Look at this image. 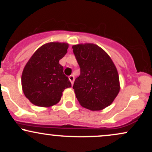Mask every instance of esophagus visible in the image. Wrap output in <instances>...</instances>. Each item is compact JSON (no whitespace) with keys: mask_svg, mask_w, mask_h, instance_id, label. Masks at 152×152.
Masks as SVG:
<instances>
[{"mask_svg":"<svg viewBox=\"0 0 152 152\" xmlns=\"http://www.w3.org/2000/svg\"><path fill=\"white\" fill-rule=\"evenodd\" d=\"M69 81H71V84L73 85V83H74V76H73V75H71V76H69Z\"/></svg>","mask_w":152,"mask_h":152,"instance_id":"1","label":"esophagus"}]
</instances>
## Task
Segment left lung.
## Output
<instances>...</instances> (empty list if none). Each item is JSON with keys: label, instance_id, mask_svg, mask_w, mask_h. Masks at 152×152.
Returning a JSON list of instances; mask_svg holds the SVG:
<instances>
[{"label": "left lung", "instance_id": "obj_1", "mask_svg": "<svg viewBox=\"0 0 152 152\" xmlns=\"http://www.w3.org/2000/svg\"><path fill=\"white\" fill-rule=\"evenodd\" d=\"M72 48L81 69L73 86L78 102L91 111L105 109L120 91L116 66L105 50L94 43H80Z\"/></svg>", "mask_w": 152, "mask_h": 152}]
</instances>
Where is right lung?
<instances>
[{
    "label": "right lung",
    "instance_id": "obj_1",
    "mask_svg": "<svg viewBox=\"0 0 152 152\" xmlns=\"http://www.w3.org/2000/svg\"><path fill=\"white\" fill-rule=\"evenodd\" d=\"M69 43L50 42L35 51L21 76L24 95L34 105L50 107L60 102L65 88L71 87L59 64L67 53Z\"/></svg>",
    "mask_w": 152,
    "mask_h": 152
}]
</instances>
